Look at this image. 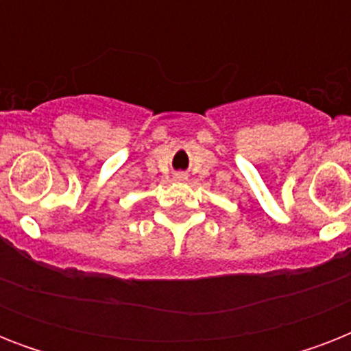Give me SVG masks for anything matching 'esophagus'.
<instances>
[{
    "instance_id": "1",
    "label": "esophagus",
    "mask_w": 351,
    "mask_h": 351,
    "mask_svg": "<svg viewBox=\"0 0 351 351\" xmlns=\"http://www.w3.org/2000/svg\"><path fill=\"white\" fill-rule=\"evenodd\" d=\"M175 180L176 182H186L187 180V175H184V173H176Z\"/></svg>"
}]
</instances>
